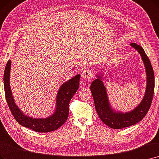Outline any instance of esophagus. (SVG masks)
Instances as JSON below:
<instances>
[{"label": "esophagus", "mask_w": 159, "mask_h": 159, "mask_svg": "<svg viewBox=\"0 0 159 159\" xmlns=\"http://www.w3.org/2000/svg\"><path fill=\"white\" fill-rule=\"evenodd\" d=\"M82 77L84 79H92L93 77V73L90 70H85L82 73Z\"/></svg>", "instance_id": "esophagus-1"}]
</instances>
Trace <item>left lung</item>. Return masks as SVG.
<instances>
[{
  "instance_id": "8db88e82",
  "label": "left lung",
  "mask_w": 159,
  "mask_h": 159,
  "mask_svg": "<svg viewBox=\"0 0 159 159\" xmlns=\"http://www.w3.org/2000/svg\"><path fill=\"white\" fill-rule=\"evenodd\" d=\"M130 45L134 48L141 55L146 71L147 86L146 93L139 106L129 112H116L110 107L106 88L102 81L101 76L97 75L98 79L94 80L90 86L95 107L99 118L107 125L115 129L132 126L140 121L147 114L154 94L155 76L151 61L140 45L135 43H130Z\"/></svg>"
}]
</instances>
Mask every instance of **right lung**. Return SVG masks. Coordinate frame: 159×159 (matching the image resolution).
<instances>
[{
  "mask_svg": "<svg viewBox=\"0 0 159 159\" xmlns=\"http://www.w3.org/2000/svg\"><path fill=\"white\" fill-rule=\"evenodd\" d=\"M11 60L6 64L4 73V92L7 103L16 120L23 127L38 133H48L58 129L67 120L69 104L79 87L80 75L65 82L61 86L57 97V107L52 115L47 118H32L25 115L16 105L13 98L10 86Z\"/></svg>",
  "mask_w": 159,
  "mask_h": 159,
  "instance_id": "right-lung-1",
  "label": "right lung"
}]
</instances>
